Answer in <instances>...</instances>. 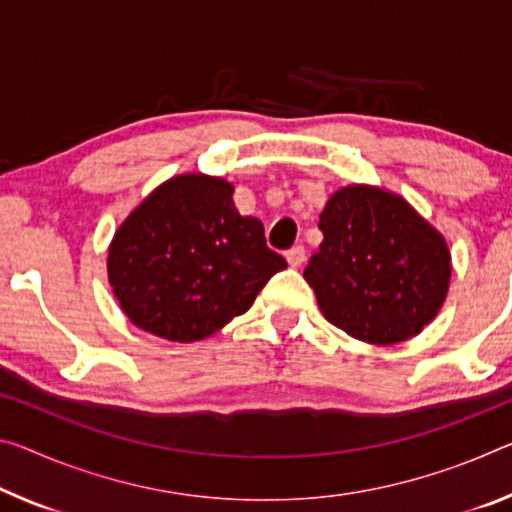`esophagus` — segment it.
<instances>
[{
    "mask_svg": "<svg viewBox=\"0 0 512 512\" xmlns=\"http://www.w3.org/2000/svg\"><path fill=\"white\" fill-rule=\"evenodd\" d=\"M287 262H289V266H294V269H298V266L305 262V248L303 246L289 248L287 250Z\"/></svg>",
    "mask_w": 512,
    "mask_h": 512,
    "instance_id": "esophagus-1",
    "label": "esophagus"
}]
</instances>
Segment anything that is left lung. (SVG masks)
Returning <instances> with one entry per match:
<instances>
[{
  "mask_svg": "<svg viewBox=\"0 0 512 512\" xmlns=\"http://www.w3.org/2000/svg\"><path fill=\"white\" fill-rule=\"evenodd\" d=\"M323 243L305 280L332 326L369 344L405 342L440 310L449 289V248L408 202L346 186L321 212Z\"/></svg>",
  "mask_w": 512,
  "mask_h": 512,
  "instance_id": "left-lung-1",
  "label": "left lung"
}]
</instances>
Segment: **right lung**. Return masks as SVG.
Masks as SVG:
<instances>
[{
	"label": "right lung",
	"mask_w": 512,
	"mask_h": 512,
	"mask_svg": "<svg viewBox=\"0 0 512 512\" xmlns=\"http://www.w3.org/2000/svg\"><path fill=\"white\" fill-rule=\"evenodd\" d=\"M232 184L182 175L141 202L113 237L109 282L132 323L168 342H198L253 305L287 259L264 225L241 216Z\"/></svg>",
	"instance_id": "obj_1"
}]
</instances>
